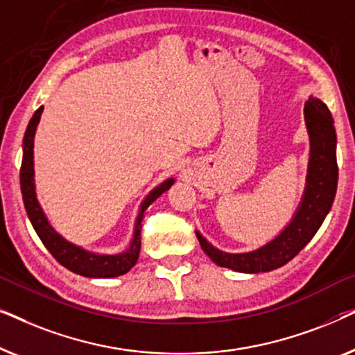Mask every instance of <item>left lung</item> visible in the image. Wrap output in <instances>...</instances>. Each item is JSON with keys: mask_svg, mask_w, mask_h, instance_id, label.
Here are the masks:
<instances>
[{"mask_svg": "<svg viewBox=\"0 0 355 355\" xmlns=\"http://www.w3.org/2000/svg\"><path fill=\"white\" fill-rule=\"evenodd\" d=\"M304 113L310 135V162L307 186L293 221L268 244L245 254L218 250L196 231L203 252L216 265L241 273H265L279 268L309 244L327 218L338 187L336 130L328 106L318 98L310 96Z\"/></svg>", "mask_w": 355, "mask_h": 355, "instance_id": "left-lung-1", "label": "left lung"}]
</instances>
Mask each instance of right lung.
Instances as JSON below:
<instances>
[{
  "label": "right lung",
  "instance_id": "1",
  "mask_svg": "<svg viewBox=\"0 0 355 355\" xmlns=\"http://www.w3.org/2000/svg\"><path fill=\"white\" fill-rule=\"evenodd\" d=\"M43 113V106H40L35 113H33L31 123L27 125L26 135H24V155H22V164H21V191L24 205H26V211L31 220L33 230L40 237L43 245L50 250V254L64 266V268L71 270L72 273H77L80 276H87V278H116L121 276L132 268L137 263L139 252H140V230H142V220L144 213L157 198L166 192L169 187L173 186L174 179H166V181L155 187L152 192L148 193L147 198L140 205V211L135 220V230L134 237L130 242L129 249L116 255H100L92 254L80 247H77L71 242H67L64 237H61L58 232L53 230L48 223L45 213L42 211L40 205H38L37 193H35V184H33V135H35L37 124L40 121V116Z\"/></svg>",
  "mask_w": 355,
  "mask_h": 355
}]
</instances>
